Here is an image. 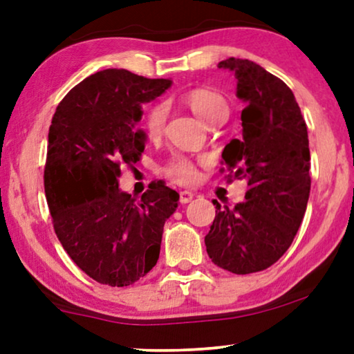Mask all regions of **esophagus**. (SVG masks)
Masks as SVG:
<instances>
[{"instance_id":"34e87169","label":"esophagus","mask_w":354,"mask_h":354,"mask_svg":"<svg viewBox=\"0 0 354 354\" xmlns=\"http://www.w3.org/2000/svg\"><path fill=\"white\" fill-rule=\"evenodd\" d=\"M193 193L192 192H188V190H182L180 192V203L182 205H187V203H190L192 200H193Z\"/></svg>"}]
</instances>
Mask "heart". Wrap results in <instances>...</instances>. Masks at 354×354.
<instances>
[{"label":"heart","instance_id":"heart-1","mask_svg":"<svg viewBox=\"0 0 354 354\" xmlns=\"http://www.w3.org/2000/svg\"><path fill=\"white\" fill-rule=\"evenodd\" d=\"M183 101L206 125H211L217 119L227 118L229 114V106H227L224 96L211 88L198 86V88L187 91ZM166 115L167 109L164 104H154L153 108H149L147 118H145V130H147L148 138H158L161 135ZM161 172L177 183H190L196 178V166L190 159L183 156L169 159Z\"/></svg>","mask_w":354,"mask_h":354}]
</instances>
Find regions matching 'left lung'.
<instances>
[{"mask_svg": "<svg viewBox=\"0 0 354 354\" xmlns=\"http://www.w3.org/2000/svg\"><path fill=\"white\" fill-rule=\"evenodd\" d=\"M219 67L234 72L236 96L246 103L241 138L225 145L222 164L225 177L246 178L248 190L232 209L212 200L205 243L212 263L243 275L270 268L292 245L306 212L311 156L306 122L285 82L248 59L229 57Z\"/></svg>", "mask_w": 354, "mask_h": 354, "instance_id": "left-lung-1", "label": "left lung"}]
</instances>
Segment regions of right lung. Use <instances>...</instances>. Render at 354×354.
Instances as JSON below:
<instances>
[{"label": "right lung", "mask_w": 354, "mask_h": 354, "mask_svg": "<svg viewBox=\"0 0 354 354\" xmlns=\"http://www.w3.org/2000/svg\"><path fill=\"white\" fill-rule=\"evenodd\" d=\"M172 82L104 69L57 104L48 133L45 193L53 227L71 259L96 282L127 287L158 263L164 222L178 193L158 180L142 198L119 190L120 166L145 151L142 103Z\"/></svg>", "instance_id": "right-lung-1"}]
</instances>
